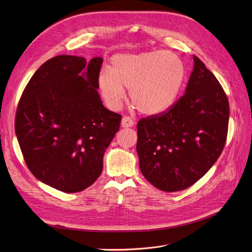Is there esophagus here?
<instances>
[{"instance_id":"34e87169","label":"esophagus","mask_w":252,"mask_h":252,"mask_svg":"<svg viewBox=\"0 0 252 252\" xmlns=\"http://www.w3.org/2000/svg\"><path fill=\"white\" fill-rule=\"evenodd\" d=\"M134 125V121L130 117H124L122 119L121 122V126L123 128H128V127H132Z\"/></svg>"}]
</instances>
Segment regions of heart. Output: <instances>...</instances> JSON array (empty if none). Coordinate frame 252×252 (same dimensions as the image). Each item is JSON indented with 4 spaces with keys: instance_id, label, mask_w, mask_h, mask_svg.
<instances>
[{
    "instance_id": "heart-1",
    "label": "heart",
    "mask_w": 252,
    "mask_h": 252,
    "mask_svg": "<svg viewBox=\"0 0 252 252\" xmlns=\"http://www.w3.org/2000/svg\"><path fill=\"white\" fill-rule=\"evenodd\" d=\"M185 66L174 53L166 50L118 55L108 70L97 78L98 90L110 109L121 108L125 90L142 113H161L177 101L185 80Z\"/></svg>"
}]
</instances>
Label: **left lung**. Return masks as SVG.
I'll return each instance as SVG.
<instances>
[{
    "label": "left lung",
    "mask_w": 252,
    "mask_h": 252,
    "mask_svg": "<svg viewBox=\"0 0 252 252\" xmlns=\"http://www.w3.org/2000/svg\"><path fill=\"white\" fill-rule=\"evenodd\" d=\"M185 94L171 107L138 122L140 169L149 183L167 192L199 181L224 149L229 103L223 87L200 59Z\"/></svg>",
    "instance_id": "left-lung-1"
}]
</instances>
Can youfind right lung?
<instances>
[{
	"mask_svg": "<svg viewBox=\"0 0 252 252\" xmlns=\"http://www.w3.org/2000/svg\"><path fill=\"white\" fill-rule=\"evenodd\" d=\"M102 58L58 56L29 80L17 108L16 134L28 169L60 191L79 192L103 169L122 116L97 94ZM86 72H82L84 67Z\"/></svg>",
	"mask_w": 252,
	"mask_h": 252,
	"instance_id": "1",
	"label": "right lung"
}]
</instances>
